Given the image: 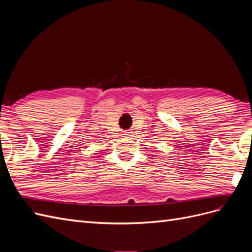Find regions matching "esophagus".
Returning a JSON list of instances; mask_svg holds the SVG:
<instances>
[{
    "instance_id": "esophagus-1",
    "label": "esophagus",
    "mask_w": 252,
    "mask_h": 252,
    "mask_svg": "<svg viewBox=\"0 0 252 252\" xmlns=\"http://www.w3.org/2000/svg\"><path fill=\"white\" fill-rule=\"evenodd\" d=\"M127 133H130V132H127ZM126 135H128V136H129V135H130V134H126Z\"/></svg>"
}]
</instances>
